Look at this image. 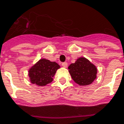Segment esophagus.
Instances as JSON below:
<instances>
[{"label": "esophagus", "mask_w": 124, "mask_h": 124, "mask_svg": "<svg viewBox=\"0 0 124 124\" xmlns=\"http://www.w3.org/2000/svg\"><path fill=\"white\" fill-rule=\"evenodd\" d=\"M62 66L64 68H66L67 66H68V64H67V62H63L62 64Z\"/></svg>", "instance_id": "obj_1"}]
</instances>
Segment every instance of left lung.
I'll return each instance as SVG.
<instances>
[{"mask_svg":"<svg viewBox=\"0 0 124 124\" xmlns=\"http://www.w3.org/2000/svg\"><path fill=\"white\" fill-rule=\"evenodd\" d=\"M73 80L79 85H88L97 78V69L95 65L84 57L79 58L68 66Z\"/></svg>","mask_w":124,"mask_h":124,"instance_id":"1","label":"left lung"}]
</instances>
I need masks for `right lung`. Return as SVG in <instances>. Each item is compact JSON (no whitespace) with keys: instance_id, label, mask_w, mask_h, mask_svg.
I'll use <instances>...</instances> for the list:
<instances>
[{"instance_id":"right-lung-1","label":"right lung","mask_w":124,"mask_h":124,"mask_svg":"<svg viewBox=\"0 0 124 124\" xmlns=\"http://www.w3.org/2000/svg\"><path fill=\"white\" fill-rule=\"evenodd\" d=\"M59 68L60 66L55 62L41 59L29 70L30 81L33 84L45 86L53 81V78Z\"/></svg>"}]
</instances>
